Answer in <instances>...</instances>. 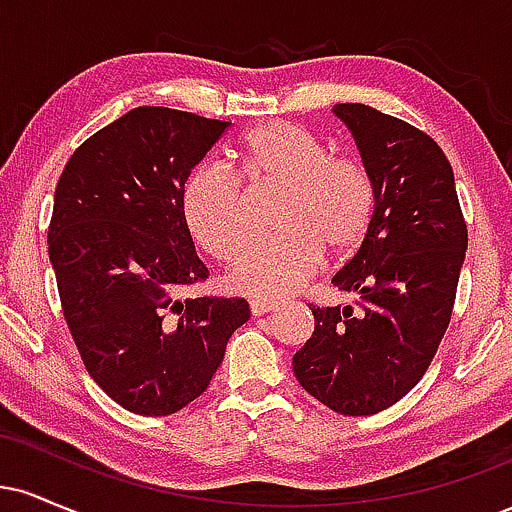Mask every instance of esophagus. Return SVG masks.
<instances>
[{
    "label": "esophagus",
    "mask_w": 512,
    "mask_h": 512,
    "mask_svg": "<svg viewBox=\"0 0 512 512\" xmlns=\"http://www.w3.org/2000/svg\"><path fill=\"white\" fill-rule=\"evenodd\" d=\"M281 308V303L279 301H274V298H252L250 301V310H252V315L255 317H260V315H267V313H274V310H279Z\"/></svg>",
    "instance_id": "obj_1"
}]
</instances>
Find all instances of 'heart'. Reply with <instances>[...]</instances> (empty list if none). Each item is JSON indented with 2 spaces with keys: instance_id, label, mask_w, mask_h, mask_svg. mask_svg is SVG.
<instances>
[{
  "instance_id": "obj_1",
  "label": "heart",
  "mask_w": 512,
  "mask_h": 512,
  "mask_svg": "<svg viewBox=\"0 0 512 512\" xmlns=\"http://www.w3.org/2000/svg\"><path fill=\"white\" fill-rule=\"evenodd\" d=\"M238 175L250 187L281 190V236L252 243L231 284L250 296H289L320 269L325 250L344 257L361 248L378 207V187L361 158L330 146L296 122H264L238 144ZM182 216L192 238L216 260L231 262L250 240L245 195L236 173L199 163L182 185Z\"/></svg>"
}]
</instances>
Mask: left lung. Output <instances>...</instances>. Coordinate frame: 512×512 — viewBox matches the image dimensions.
I'll list each match as a JSON object with an SVG mask.
<instances>
[{
    "label": "left lung",
    "instance_id": "8db88e82",
    "mask_svg": "<svg viewBox=\"0 0 512 512\" xmlns=\"http://www.w3.org/2000/svg\"><path fill=\"white\" fill-rule=\"evenodd\" d=\"M378 187L366 240L334 274L356 308H310L315 332L293 356L305 392L344 416L378 414L424 378L450 325L467 223L448 156L399 117L334 108Z\"/></svg>",
    "mask_w": 512,
    "mask_h": 512
}]
</instances>
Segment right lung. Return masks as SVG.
Listing matches in <instances>:
<instances>
[{
	"instance_id": "obj_1",
	"label": "right lung",
	"mask_w": 512,
	"mask_h": 512,
	"mask_svg": "<svg viewBox=\"0 0 512 512\" xmlns=\"http://www.w3.org/2000/svg\"><path fill=\"white\" fill-rule=\"evenodd\" d=\"M231 122L142 105L88 137L55 190L48 252L81 361L122 409L168 416L207 390L245 298H182L209 269L182 185Z\"/></svg>"
}]
</instances>
